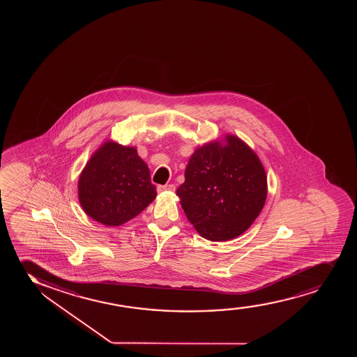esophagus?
<instances>
[{
	"label": "esophagus",
	"mask_w": 357,
	"mask_h": 357,
	"mask_svg": "<svg viewBox=\"0 0 357 357\" xmlns=\"http://www.w3.org/2000/svg\"><path fill=\"white\" fill-rule=\"evenodd\" d=\"M175 190V185H158L157 187V192L158 193H164V192H174Z\"/></svg>",
	"instance_id": "1"
}]
</instances>
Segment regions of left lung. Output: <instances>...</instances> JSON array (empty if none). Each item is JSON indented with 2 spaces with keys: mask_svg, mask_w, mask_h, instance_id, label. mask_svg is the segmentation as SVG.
<instances>
[{
  "mask_svg": "<svg viewBox=\"0 0 357 357\" xmlns=\"http://www.w3.org/2000/svg\"><path fill=\"white\" fill-rule=\"evenodd\" d=\"M176 195L201 237L225 242L241 236L266 204V175L257 155L243 140L225 135L197 148Z\"/></svg>",
  "mask_w": 357,
  "mask_h": 357,
  "instance_id": "8db88e82",
  "label": "left lung"
}]
</instances>
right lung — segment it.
Masks as SVG:
<instances>
[{"label":"right lung","instance_id":"right-lung-1","mask_svg":"<svg viewBox=\"0 0 357 357\" xmlns=\"http://www.w3.org/2000/svg\"><path fill=\"white\" fill-rule=\"evenodd\" d=\"M148 165L137 149L107 140L88 160L78 180V199L91 219L120 226L155 200Z\"/></svg>","mask_w":357,"mask_h":357}]
</instances>
